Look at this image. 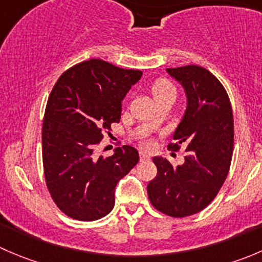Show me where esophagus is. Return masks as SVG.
Masks as SVG:
<instances>
[{
    "instance_id": "34e87169",
    "label": "esophagus",
    "mask_w": 262,
    "mask_h": 262,
    "mask_svg": "<svg viewBox=\"0 0 262 262\" xmlns=\"http://www.w3.org/2000/svg\"><path fill=\"white\" fill-rule=\"evenodd\" d=\"M139 157H141V161L149 160V156H148L146 152H143V150H142V152H139Z\"/></svg>"
}]
</instances>
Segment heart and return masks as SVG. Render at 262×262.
<instances>
[{
	"label": "heart",
	"mask_w": 262,
	"mask_h": 262,
	"mask_svg": "<svg viewBox=\"0 0 262 262\" xmlns=\"http://www.w3.org/2000/svg\"><path fill=\"white\" fill-rule=\"evenodd\" d=\"M152 94L153 96H155L156 101L158 102L160 100H162L163 97L168 96V95H175L176 96V87L173 86L172 82L167 80V78H158V80L152 84ZM157 121V119H155V120L150 123V125H155ZM142 144L147 147L150 146V141L144 139V141H142Z\"/></svg>",
	"instance_id": "obj_1"
}]
</instances>
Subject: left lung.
Wrapping results in <instances>:
<instances>
[{"label":"left lung","instance_id":"obj_1","mask_svg":"<svg viewBox=\"0 0 262 262\" xmlns=\"http://www.w3.org/2000/svg\"><path fill=\"white\" fill-rule=\"evenodd\" d=\"M167 72L187 95L186 113L167 144L168 150L185 148V162L173 167L153 157L157 175L147 192L158 212L185 218L205 209L226 181L233 155V113L226 89L208 70L190 64Z\"/></svg>","mask_w":262,"mask_h":262}]
</instances>
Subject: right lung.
Masks as SVG:
<instances>
[{
  "label": "right lung",
  "mask_w": 262,
  "mask_h": 262,
  "mask_svg": "<svg viewBox=\"0 0 262 262\" xmlns=\"http://www.w3.org/2000/svg\"><path fill=\"white\" fill-rule=\"evenodd\" d=\"M141 77L142 71L90 59L55 82L41 129L43 168L50 196L66 215L92 222L114 208L116 184L138 163V150L123 146L99 157L96 149L119 123L121 101Z\"/></svg>",
  "instance_id": "right-lung-1"
}]
</instances>
